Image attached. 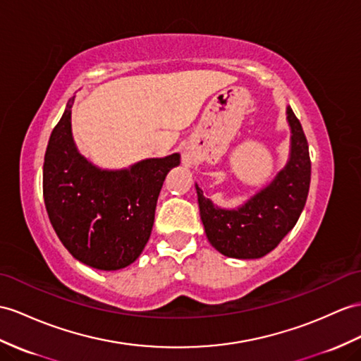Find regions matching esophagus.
<instances>
[{
	"instance_id": "34e87169",
	"label": "esophagus",
	"mask_w": 361,
	"mask_h": 361,
	"mask_svg": "<svg viewBox=\"0 0 361 361\" xmlns=\"http://www.w3.org/2000/svg\"><path fill=\"white\" fill-rule=\"evenodd\" d=\"M182 162H183V165H191L192 162H195V157H192V154L190 152H183L182 153Z\"/></svg>"
}]
</instances>
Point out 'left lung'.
<instances>
[{
    "label": "left lung",
    "instance_id": "1",
    "mask_svg": "<svg viewBox=\"0 0 361 361\" xmlns=\"http://www.w3.org/2000/svg\"><path fill=\"white\" fill-rule=\"evenodd\" d=\"M291 131L285 166L265 187L235 208H224L204 196L196 183L202 224L208 242L233 259H260L293 230L305 208L311 183L310 148L300 122L286 105Z\"/></svg>",
    "mask_w": 361,
    "mask_h": 361
}]
</instances>
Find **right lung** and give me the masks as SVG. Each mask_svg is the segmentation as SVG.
I'll return each instance as SVG.
<instances>
[{
    "label": "right lung",
    "mask_w": 361,
    "mask_h": 361,
    "mask_svg": "<svg viewBox=\"0 0 361 361\" xmlns=\"http://www.w3.org/2000/svg\"><path fill=\"white\" fill-rule=\"evenodd\" d=\"M75 96L66 105L44 156L42 191L50 224L84 265L116 271L131 265L150 239L166 174L180 154L148 157L126 169H101L78 150L72 131Z\"/></svg>",
    "instance_id": "add662e5"
}]
</instances>
